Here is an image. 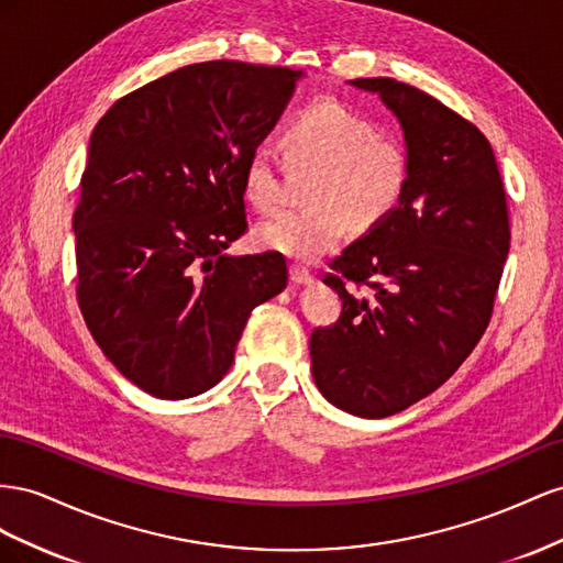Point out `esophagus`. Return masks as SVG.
<instances>
[{
    "label": "esophagus",
    "instance_id": "1",
    "mask_svg": "<svg viewBox=\"0 0 563 563\" xmlns=\"http://www.w3.org/2000/svg\"><path fill=\"white\" fill-rule=\"evenodd\" d=\"M290 280H292V285L295 287H303V285H311V273L307 271V268H301V266H292L290 268Z\"/></svg>",
    "mask_w": 563,
    "mask_h": 563
}]
</instances>
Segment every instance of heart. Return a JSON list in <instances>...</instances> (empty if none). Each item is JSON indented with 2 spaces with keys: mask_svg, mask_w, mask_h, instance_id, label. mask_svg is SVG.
Wrapping results in <instances>:
<instances>
[{
  "mask_svg": "<svg viewBox=\"0 0 563 563\" xmlns=\"http://www.w3.org/2000/svg\"><path fill=\"white\" fill-rule=\"evenodd\" d=\"M283 143L295 167L316 169L307 210H283L256 223V245L295 262H313L342 243L351 221L371 229L400 202L408 159L396 143L379 139L356 112L318 101L285 126ZM283 157L271 141L256 143L245 165V192L260 210L280 202Z\"/></svg>",
  "mask_w": 563,
  "mask_h": 563,
  "instance_id": "heart-1",
  "label": "heart"
}]
</instances>
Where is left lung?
Wrapping results in <instances>:
<instances>
[{"label":"left lung","instance_id":"left-lung-1","mask_svg":"<svg viewBox=\"0 0 563 563\" xmlns=\"http://www.w3.org/2000/svg\"><path fill=\"white\" fill-rule=\"evenodd\" d=\"M404 130L408 184L394 210L336 256V323L311 334L332 406L379 420L437 391L488 328L509 252L505 188L488 139L433 96L391 77L349 79ZM367 284L371 298L347 292Z\"/></svg>","mask_w":563,"mask_h":563}]
</instances>
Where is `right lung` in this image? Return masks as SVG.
Segmentation results:
<instances>
[{
    "label": "right lung",
    "instance_id": "add662e5",
    "mask_svg": "<svg viewBox=\"0 0 563 563\" xmlns=\"http://www.w3.org/2000/svg\"><path fill=\"white\" fill-rule=\"evenodd\" d=\"M301 70L207 60L115 101L93 126L73 217L77 299L96 344L155 398L212 389L254 307L285 290L245 233V165Z\"/></svg>",
    "mask_w": 563,
    "mask_h": 563
}]
</instances>
